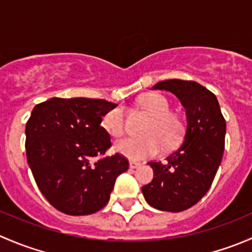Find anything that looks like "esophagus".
<instances>
[{"label": "esophagus", "instance_id": "1", "mask_svg": "<svg viewBox=\"0 0 252 252\" xmlns=\"http://www.w3.org/2000/svg\"><path fill=\"white\" fill-rule=\"evenodd\" d=\"M141 166V163H139V162H135V161H130L129 162V167H130L131 169H135V168H139V167Z\"/></svg>", "mask_w": 252, "mask_h": 252}]
</instances>
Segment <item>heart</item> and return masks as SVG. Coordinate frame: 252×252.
<instances>
[{
    "label": "heart",
    "instance_id": "1",
    "mask_svg": "<svg viewBox=\"0 0 252 252\" xmlns=\"http://www.w3.org/2000/svg\"><path fill=\"white\" fill-rule=\"evenodd\" d=\"M140 106L150 116L151 121L145 129L146 136L142 138H126L114 145V149L122 156L129 159L147 158L156 156L162 147L168 149L180 139L183 124L180 119L171 113V106L166 97L158 94H147L140 98ZM102 126L114 138L124 134V108L122 106L112 108L102 118Z\"/></svg>",
    "mask_w": 252,
    "mask_h": 252
}]
</instances>
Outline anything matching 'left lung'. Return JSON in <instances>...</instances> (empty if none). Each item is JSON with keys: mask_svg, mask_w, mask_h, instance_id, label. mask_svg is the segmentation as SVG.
<instances>
[{"mask_svg": "<svg viewBox=\"0 0 252 252\" xmlns=\"http://www.w3.org/2000/svg\"><path fill=\"white\" fill-rule=\"evenodd\" d=\"M152 90L171 91L185 108L183 144L164 163L149 162L154 179L142 187L150 206L180 212L200 201L210 189L224 151L225 121L215 94L196 81L169 79Z\"/></svg>", "mask_w": 252, "mask_h": 252, "instance_id": "obj_1", "label": "left lung"}]
</instances>
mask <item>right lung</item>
Wrapping results in <instances>:
<instances>
[{
    "label": "right lung",
    "mask_w": 252,
    "mask_h": 252,
    "mask_svg": "<svg viewBox=\"0 0 252 252\" xmlns=\"http://www.w3.org/2000/svg\"><path fill=\"white\" fill-rule=\"evenodd\" d=\"M117 107L106 100L52 97L34 107L25 126L27 159L46 200L70 216L91 215L107 205L117 177L128 171L111 147L102 117Z\"/></svg>",
    "instance_id": "1"
}]
</instances>
